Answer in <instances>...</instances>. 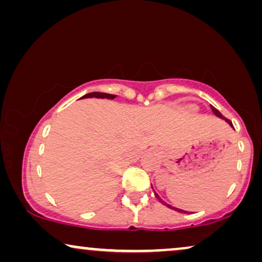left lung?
Instances as JSON below:
<instances>
[{"mask_svg": "<svg viewBox=\"0 0 262 262\" xmlns=\"http://www.w3.org/2000/svg\"><path fill=\"white\" fill-rule=\"evenodd\" d=\"M211 110H212V112H213V114H214V116H216V117H218V118H221V119H224L225 121H227V123H228L229 125H230V126H231V127H234V126H232L231 121H230V120H228V119H225V118H224L223 116H222V113L220 112V111H218V110H216V108H214V107H213V106H211ZM151 187H152V186H151ZM152 189H154V188H152ZM154 194H155V196H156V199H157V200H159V202H160L161 204H163V205H164V206L169 207V209H171V210H174V211H178V212H181V213H186V212H187V211H185V210H181V209H178V207H174V206H171V205H169V204H167L166 202H163V200L160 198V195H159V194H157V193H156L155 191H154Z\"/></svg>", "mask_w": 262, "mask_h": 262, "instance_id": "left-lung-1", "label": "left lung"}]
</instances>
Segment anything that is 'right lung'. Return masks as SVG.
I'll use <instances>...</instances> for the list:
<instances>
[{"label":"right lung","instance_id":"add662e5","mask_svg":"<svg viewBox=\"0 0 262 262\" xmlns=\"http://www.w3.org/2000/svg\"><path fill=\"white\" fill-rule=\"evenodd\" d=\"M117 95L113 94H107V93H100V92H94V93H89V94H85L82 96L81 99H87V98H100V99H114Z\"/></svg>","mask_w":262,"mask_h":262}]
</instances>
